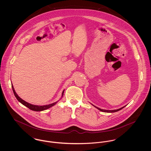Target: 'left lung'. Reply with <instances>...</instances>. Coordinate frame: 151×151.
<instances>
[{"instance_id": "left-lung-1", "label": "left lung", "mask_w": 151, "mask_h": 151, "mask_svg": "<svg viewBox=\"0 0 151 151\" xmlns=\"http://www.w3.org/2000/svg\"><path fill=\"white\" fill-rule=\"evenodd\" d=\"M126 106H123V107H122V108H120V109H116V110H104V109H100V108H97V107H96V106H95V108H97L98 110H99L100 111H104V112H108V113H113V112H116V111H119V110H120L121 109H122L123 108H124Z\"/></svg>"}]
</instances>
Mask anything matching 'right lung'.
Returning a JSON list of instances; mask_svg holds the SVG:
<instances>
[{"mask_svg":"<svg viewBox=\"0 0 151 151\" xmlns=\"http://www.w3.org/2000/svg\"><path fill=\"white\" fill-rule=\"evenodd\" d=\"M12 89H13V93H14V94L16 98H17V99L21 104H22L23 105H24L25 106L29 108V109H31V110H32L37 111H40L45 110H46V109H49V108H50V107L54 106V105L58 102H56L53 103V104H50V105H44V106H38V105H34L30 104H29V103H28V102L24 101V100H22V98H20L18 96V95L16 93V91H15V90H14V87H13L12 84ZM64 91H63V92H62V96H63V95Z\"/></svg>","mask_w":151,"mask_h":151,"instance_id":"1","label":"right lung"}]
</instances>
